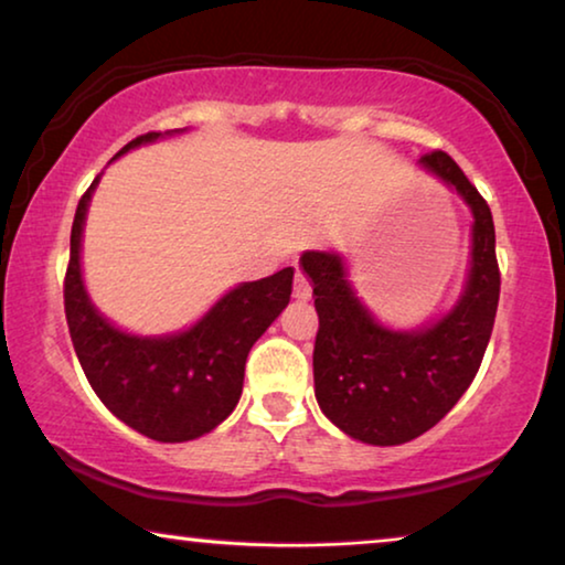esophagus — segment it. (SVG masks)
<instances>
[{
    "mask_svg": "<svg viewBox=\"0 0 565 565\" xmlns=\"http://www.w3.org/2000/svg\"><path fill=\"white\" fill-rule=\"evenodd\" d=\"M294 297L307 301L309 297H312V284L307 281V276L297 271V276H294Z\"/></svg>",
    "mask_w": 565,
    "mask_h": 565,
    "instance_id": "34e87169",
    "label": "esophagus"
}]
</instances>
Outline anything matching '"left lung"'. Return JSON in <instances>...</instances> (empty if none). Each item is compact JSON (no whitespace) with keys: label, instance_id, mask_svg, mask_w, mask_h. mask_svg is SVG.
Returning <instances> with one entry per match:
<instances>
[{"label":"left lung","instance_id":"1","mask_svg":"<svg viewBox=\"0 0 565 565\" xmlns=\"http://www.w3.org/2000/svg\"><path fill=\"white\" fill-rule=\"evenodd\" d=\"M419 166L456 189L473 212L471 274L440 322L388 330L353 294L343 258L322 250L301 256L320 315L312 355L317 404L332 425L369 445H402L438 425L471 386L497 317L502 276L487 200L443 150L425 153Z\"/></svg>","mask_w":565,"mask_h":565}]
</instances>
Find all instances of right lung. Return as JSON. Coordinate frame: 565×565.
Wrapping results in <instances>:
<instances>
[{
	"instance_id": "1",
	"label": "right lung",
	"mask_w": 565,
	"mask_h": 565,
	"mask_svg": "<svg viewBox=\"0 0 565 565\" xmlns=\"http://www.w3.org/2000/svg\"><path fill=\"white\" fill-rule=\"evenodd\" d=\"M158 138L161 132L140 135L117 156ZM94 186L97 179L76 206L63 281V307L78 363L94 394L132 430L161 443L200 438L214 430L241 399L245 359L253 343L289 305L294 268L241 284L194 328L179 335H127L94 309L82 281L78 253Z\"/></svg>"
}]
</instances>
